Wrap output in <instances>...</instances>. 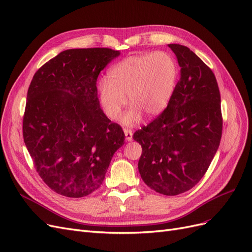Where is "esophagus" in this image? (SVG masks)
<instances>
[{
    "label": "esophagus",
    "mask_w": 252,
    "mask_h": 252,
    "mask_svg": "<svg viewBox=\"0 0 252 252\" xmlns=\"http://www.w3.org/2000/svg\"><path fill=\"white\" fill-rule=\"evenodd\" d=\"M124 132H125L126 140H127V141H131V140H132V130H131V129L125 128V129H124Z\"/></svg>",
    "instance_id": "esophagus-1"
}]
</instances>
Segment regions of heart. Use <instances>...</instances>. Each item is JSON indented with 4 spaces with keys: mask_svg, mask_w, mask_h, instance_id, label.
Listing matches in <instances>:
<instances>
[{
    "mask_svg": "<svg viewBox=\"0 0 252 252\" xmlns=\"http://www.w3.org/2000/svg\"><path fill=\"white\" fill-rule=\"evenodd\" d=\"M178 74L177 61L166 51L123 60L111 68L100 84V100L106 116L117 120L126 100L130 107L122 119L125 125L138 123L142 112L157 116L168 104Z\"/></svg>",
    "mask_w": 252,
    "mask_h": 252,
    "instance_id": "heart-1",
    "label": "heart"
}]
</instances>
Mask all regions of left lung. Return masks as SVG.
<instances>
[{
  "label": "left lung",
  "mask_w": 252,
  "mask_h": 252,
  "mask_svg": "<svg viewBox=\"0 0 252 252\" xmlns=\"http://www.w3.org/2000/svg\"><path fill=\"white\" fill-rule=\"evenodd\" d=\"M181 75L167 107L132 138L142 146L139 171L155 191L177 195L201 181L220 146V94L210 68L188 47L169 44Z\"/></svg>",
  "instance_id": "1"
}]
</instances>
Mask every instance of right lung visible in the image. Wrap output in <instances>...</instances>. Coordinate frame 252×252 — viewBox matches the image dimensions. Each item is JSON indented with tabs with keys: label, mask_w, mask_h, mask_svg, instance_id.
I'll return each mask as SVG.
<instances>
[{
	"label": "right lung",
	"mask_w": 252,
	"mask_h": 252,
	"mask_svg": "<svg viewBox=\"0 0 252 252\" xmlns=\"http://www.w3.org/2000/svg\"><path fill=\"white\" fill-rule=\"evenodd\" d=\"M119 55L110 48L68 49L39 68L30 83L23 138L36 172L61 195L95 191L124 144L123 129L100 108L96 88L98 74Z\"/></svg>",
	"instance_id": "obj_1"
}]
</instances>
